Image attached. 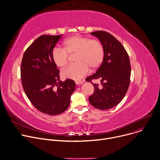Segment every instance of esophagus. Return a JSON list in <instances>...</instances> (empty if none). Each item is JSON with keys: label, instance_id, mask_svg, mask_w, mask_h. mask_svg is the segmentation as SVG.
<instances>
[{"label": "esophagus", "instance_id": "1", "mask_svg": "<svg viewBox=\"0 0 160 160\" xmlns=\"http://www.w3.org/2000/svg\"><path fill=\"white\" fill-rule=\"evenodd\" d=\"M83 83L82 81H75V83L77 85H80V84H82Z\"/></svg>", "mask_w": 160, "mask_h": 160}]
</instances>
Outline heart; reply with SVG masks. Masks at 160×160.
<instances>
[{
	"mask_svg": "<svg viewBox=\"0 0 160 160\" xmlns=\"http://www.w3.org/2000/svg\"><path fill=\"white\" fill-rule=\"evenodd\" d=\"M64 48H54L51 53L52 60L59 68L65 66L69 56H74L77 62L62 72L64 78L80 80L89 71L95 70L101 66L104 58L103 45L98 39L73 35L67 38L63 43Z\"/></svg>",
	"mask_w": 160,
	"mask_h": 160,
	"instance_id": "heart-1",
	"label": "heart"
}]
</instances>
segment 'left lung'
<instances>
[{
    "label": "left lung",
    "instance_id": "left-lung-1",
    "mask_svg": "<svg viewBox=\"0 0 160 160\" xmlns=\"http://www.w3.org/2000/svg\"><path fill=\"white\" fill-rule=\"evenodd\" d=\"M98 37L104 49V58L96 73L85 80L94 87V92L88 98L96 108L109 109L118 104L125 97L130 82L131 66L128 55L123 45L111 34L104 31L90 33ZM101 80L102 86L92 82Z\"/></svg>",
    "mask_w": 160,
    "mask_h": 160
}]
</instances>
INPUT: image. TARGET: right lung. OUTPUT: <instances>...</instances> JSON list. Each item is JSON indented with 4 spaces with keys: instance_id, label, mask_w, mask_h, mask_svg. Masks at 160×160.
<instances>
[{
    "instance_id": "1",
    "label": "right lung",
    "mask_w": 160,
    "mask_h": 160,
    "mask_svg": "<svg viewBox=\"0 0 160 160\" xmlns=\"http://www.w3.org/2000/svg\"><path fill=\"white\" fill-rule=\"evenodd\" d=\"M60 35H43L25 51L21 64V79L25 92L33 106L40 112L57 115L70 106L75 89L73 80H59V70L51 53Z\"/></svg>"
}]
</instances>
